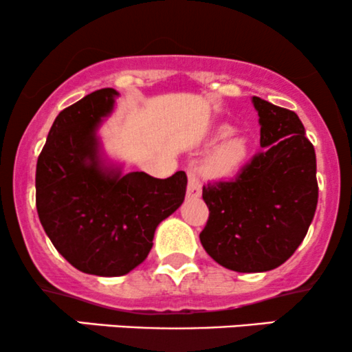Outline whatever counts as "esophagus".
Wrapping results in <instances>:
<instances>
[{"label":"esophagus","instance_id":"esophagus-1","mask_svg":"<svg viewBox=\"0 0 352 352\" xmlns=\"http://www.w3.org/2000/svg\"><path fill=\"white\" fill-rule=\"evenodd\" d=\"M187 195L188 199H199L201 195V182L199 177L195 175V172H188V187H187Z\"/></svg>","mask_w":352,"mask_h":352}]
</instances>
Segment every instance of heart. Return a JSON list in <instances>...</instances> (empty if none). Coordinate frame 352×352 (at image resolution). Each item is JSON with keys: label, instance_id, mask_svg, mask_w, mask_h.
<instances>
[{"label": "heart", "instance_id": "1", "mask_svg": "<svg viewBox=\"0 0 352 352\" xmlns=\"http://www.w3.org/2000/svg\"><path fill=\"white\" fill-rule=\"evenodd\" d=\"M232 127L227 124L217 129L215 137H224L230 133ZM250 144L241 134H230L208 153L205 160V168L213 177H230L240 170L248 159Z\"/></svg>", "mask_w": 352, "mask_h": 352}]
</instances>
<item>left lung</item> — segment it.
I'll return each mask as SVG.
<instances>
[{"instance_id":"1","label":"left lung","mask_w":352,"mask_h":352,"mask_svg":"<svg viewBox=\"0 0 352 352\" xmlns=\"http://www.w3.org/2000/svg\"><path fill=\"white\" fill-rule=\"evenodd\" d=\"M263 148L233 182L204 187L210 210L200 241L218 265L261 273L305 240L318 205L316 153L293 111L252 98Z\"/></svg>"}]
</instances>
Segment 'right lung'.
I'll return each mask as SVG.
<instances>
[{"label": "right lung", "mask_w": 352, "mask_h": 352, "mask_svg": "<svg viewBox=\"0 0 352 352\" xmlns=\"http://www.w3.org/2000/svg\"><path fill=\"white\" fill-rule=\"evenodd\" d=\"M119 92H91L56 117L36 165V208L54 248L79 272L122 276L147 258L160 221L180 207L185 172H124L99 129Z\"/></svg>", "instance_id": "obj_1"}]
</instances>
